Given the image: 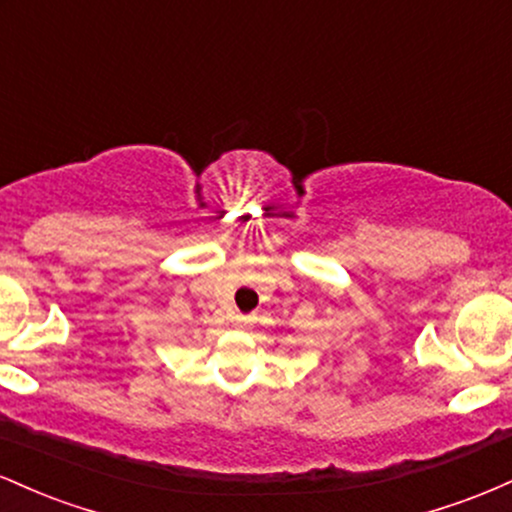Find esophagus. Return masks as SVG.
Here are the masks:
<instances>
[{"mask_svg": "<svg viewBox=\"0 0 512 512\" xmlns=\"http://www.w3.org/2000/svg\"><path fill=\"white\" fill-rule=\"evenodd\" d=\"M250 320H252V317H248V315H236V325L238 327H245Z\"/></svg>", "mask_w": 512, "mask_h": 512, "instance_id": "34e87169", "label": "esophagus"}]
</instances>
